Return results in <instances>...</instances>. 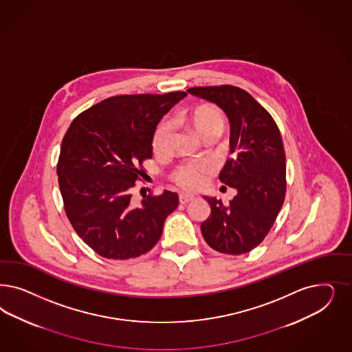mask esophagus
I'll use <instances>...</instances> for the list:
<instances>
[{
  "instance_id": "obj_1",
  "label": "esophagus",
  "mask_w": 352,
  "mask_h": 352,
  "mask_svg": "<svg viewBox=\"0 0 352 352\" xmlns=\"http://www.w3.org/2000/svg\"><path fill=\"white\" fill-rule=\"evenodd\" d=\"M179 201H180V204H189V202L194 201V195H190V194H180Z\"/></svg>"
}]
</instances>
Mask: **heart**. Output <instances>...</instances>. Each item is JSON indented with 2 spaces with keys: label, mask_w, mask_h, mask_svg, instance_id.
Returning a JSON list of instances; mask_svg holds the SVG:
<instances>
[{
  "label": "heart",
  "mask_w": 352,
  "mask_h": 352,
  "mask_svg": "<svg viewBox=\"0 0 352 352\" xmlns=\"http://www.w3.org/2000/svg\"><path fill=\"white\" fill-rule=\"evenodd\" d=\"M185 120L202 140L207 137L221 136L226 120L221 111L211 104H199L185 115ZM172 128L168 122L160 123L154 135L153 148L162 154L170 150ZM207 163H186L172 173V180L185 190H197L204 185V177L210 172Z\"/></svg>",
  "instance_id": "b5f03b06"
}]
</instances>
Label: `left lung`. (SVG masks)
<instances>
[{"label":"left lung","mask_w":352,"mask_h":352,"mask_svg":"<svg viewBox=\"0 0 352 352\" xmlns=\"http://www.w3.org/2000/svg\"><path fill=\"white\" fill-rule=\"evenodd\" d=\"M188 93L227 113L232 158L219 179L237 190L228 206L204 195L211 214L201 224L202 236L219 252H249L265 239L284 204L286 159L278 126L271 113L239 87H197Z\"/></svg>","instance_id":"8db88e82"}]
</instances>
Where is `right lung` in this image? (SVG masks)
Here are the masks:
<instances>
[{
  "label": "right lung",
  "mask_w": 352,
  "mask_h": 352,
  "mask_svg": "<svg viewBox=\"0 0 352 352\" xmlns=\"http://www.w3.org/2000/svg\"><path fill=\"white\" fill-rule=\"evenodd\" d=\"M186 96L131 94L106 98L78 115L62 140L58 184L68 220L80 239L106 259L146 254L177 208L179 195L132 199L142 162L153 157L160 119Z\"/></svg>",
  "instance_id": "add662e5"
}]
</instances>
